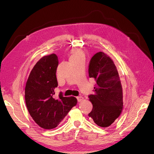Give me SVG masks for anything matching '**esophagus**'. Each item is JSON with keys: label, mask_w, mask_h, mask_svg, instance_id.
Instances as JSON below:
<instances>
[{"label": "esophagus", "mask_w": 154, "mask_h": 154, "mask_svg": "<svg viewBox=\"0 0 154 154\" xmlns=\"http://www.w3.org/2000/svg\"><path fill=\"white\" fill-rule=\"evenodd\" d=\"M76 98L78 99V102H81V101L83 100V97L82 96H78Z\"/></svg>", "instance_id": "obj_1"}]
</instances>
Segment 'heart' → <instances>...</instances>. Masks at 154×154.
I'll return each instance as SVG.
<instances>
[{"instance_id": "1", "label": "heart", "mask_w": 154, "mask_h": 154, "mask_svg": "<svg viewBox=\"0 0 154 154\" xmlns=\"http://www.w3.org/2000/svg\"><path fill=\"white\" fill-rule=\"evenodd\" d=\"M85 55L83 51L76 49L72 51L69 59L70 60H76L80 59H85Z\"/></svg>"}]
</instances>
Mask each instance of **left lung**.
<instances>
[{
	"label": "left lung",
	"mask_w": 154,
	"mask_h": 154,
	"mask_svg": "<svg viewBox=\"0 0 154 154\" xmlns=\"http://www.w3.org/2000/svg\"><path fill=\"white\" fill-rule=\"evenodd\" d=\"M89 76L94 79L96 85L94 94L89 96L93 109L88 116L99 127H109L123 109L122 88L118 71L112 60L100 51L90 60Z\"/></svg>",
	"instance_id": "obj_1"
}]
</instances>
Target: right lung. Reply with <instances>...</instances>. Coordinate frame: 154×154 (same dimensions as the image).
Wrapping results in <instances>:
<instances>
[{
  "label": "right lung",
  "mask_w": 154,
  "mask_h": 154,
  "mask_svg": "<svg viewBox=\"0 0 154 154\" xmlns=\"http://www.w3.org/2000/svg\"><path fill=\"white\" fill-rule=\"evenodd\" d=\"M58 65L55 54L45 56L32 69L25 89V103L30 115L40 127L45 129L57 128L71 108L77 104L73 96L54 97L58 86L56 76Z\"/></svg>",
  "instance_id": "right-lung-1"
}]
</instances>
